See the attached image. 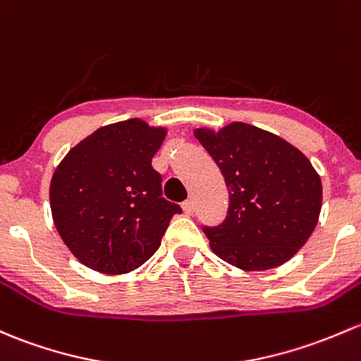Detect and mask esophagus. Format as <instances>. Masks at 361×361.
I'll use <instances>...</instances> for the list:
<instances>
[{"label":"esophagus","mask_w":361,"mask_h":361,"mask_svg":"<svg viewBox=\"0 0 361 361\" xmlns=\"http://www.w3.org/2000/svg\"><path fill=\"white\" fill-rule=\"evenodd\" d=\"M181 209H183V212L187 216H192L193 214V202H192V200H185V202L181 204Z\"/></svg>","instance_id":"esophagus-1"}]
</instances>
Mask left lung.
<instances>
[{
    "mask_svg": "<svg viewBox=\"0 0 361 361\" xmlns=\"http://www.w3.org/2000/svg\"><path fill=\"white\" fill-rule=\"evenodd\" d=\"M221 171L228 212L204 226L211 249L226 263L261 271L289 261L313 233L322 209V181L301 150L270 131L231 123L193 131Z\"/></svg>",
    "mask_w": 361,
    "mask_h": 361,
    "instance_id": "left-lung-1",
    "label": "left lung"
}]
</instances>
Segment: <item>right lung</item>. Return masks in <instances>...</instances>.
Instances as JSON below:
<instances>
[{"instance_id":"1","label":"right lung","mask_w":361,"mask_h":361,"mask_svg":"<svg viewBox=\"0 0 361 361\" xmlns=\"http://www.w3.org/2000/svg\"><path fill=\"white\" fill-rule=\"evenodd\" d=\"M164 128L128 119L100 128L69 150L50 185L53 223L85 267L121 275L161 245L178 204L162 197L152 157Z\"/></svg>"}]
</instances>
